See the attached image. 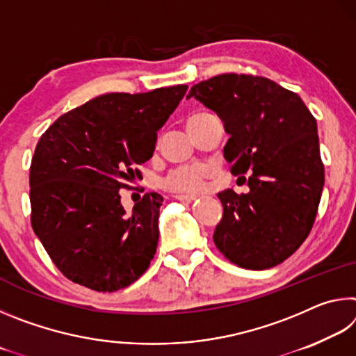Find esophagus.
I'll use <instances>...</instances> for the list:
<instances>
[{
  "label": "esophagus",
  "mask_w": 356,
  "mask_h": 356,
  "mask_svg": "<svg viewBox=\"0 0 356 356\" xmlns=\"http://www.w3.org/2000/svg\"><path fill=\"white\" fill-rule=\"evenodd\" d=\"M176 200L185 201V202H191V201L196 200V195H176Z\"/></svg>",
  "instance_id": "34e87169"
}]
</instances>
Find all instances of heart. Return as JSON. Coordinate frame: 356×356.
Instances as JSON below:
<instances>
[{"instance_id":"obj_1","label":"heart","mask_w":356,"mask_h":356,"mask_svg":"<svg viewBox=\"0 0 356 356\" xmlns=\"http://www.w3.org/2000/svg\"><path fill=\"white\" fill-rule=\"evenodd\" d=\"M206 113H200L191 116L188 120L195 119L197 116H202ZM186 120V122H188ZM207 177V170L201 165H190V166H180L172 170L168 174L163 180V186L166 190L172 193H180V195H195V193L201 191L204 188Z\"/></svg>"}]
</instances>
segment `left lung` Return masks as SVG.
<instances>
[{
  "instance_id": "obj_1",
  "label": "left lung",
  "mask_w": 356,
  "mask_h": 356,
  "mask_svg": "<svg viewBox=\"0 0 356 356\" xmlns=\"http://www.w3.org/2000/svg\"><path fill=\"white\" fill-rule=\"evenodd\" d=\"M190 97L222 120L231 172H248V193H218L216 248L248 270L284 262L309 236L323 190L314 116L297 94L264 76L222 74L195 84Z\"/></svg>"
}]
</instances>
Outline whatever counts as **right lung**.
<instances>
[{
	"label": "right lung",
	"instance_id": "1",
	"mask_svg": "<svg viewBox=\"0 0 356 356\" xmlns=\"http://www.w3.org/2000/svg\"><path fill=\"white\" fill-rule=\"evenodd\" d=\"M186 89L99 95L40 136L29 171L31 225L65 278L114 292L147 270L163 197L146 193L127 213L119 190L141 179L138 166L154 155L156 131Z\"/></svg>",
	"mask_w": 356,
	"mask_h": 356
}]
</instances>
